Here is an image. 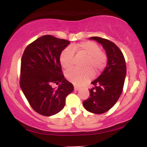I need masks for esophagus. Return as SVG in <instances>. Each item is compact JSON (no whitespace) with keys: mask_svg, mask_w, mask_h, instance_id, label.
Masks as SVG:
<instances>
[{"mask_svg":"<svg viewBox=\"0 0 147 147\" xmlns=\"http://www.w3.org/2000/svg\"><path fill=\"white\" fill-rule=\"evenodd\" d=\"M79 89H80V88L78 87V86H74V90H75V91L79 90Z\"/></svg>","mask_w":147,"mask_h":147,"instance_id":"esophagus-1","label":"esophagus"}]
</instances>
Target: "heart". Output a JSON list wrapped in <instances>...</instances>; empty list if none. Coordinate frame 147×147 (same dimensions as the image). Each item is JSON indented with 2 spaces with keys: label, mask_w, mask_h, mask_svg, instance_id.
Wrapping results in <instances>:
<instances>
[{
  "label": "heart",
  "mask_w": 147,
  "mask_h": 147,
  "mask_svg": "<svg viewBox=\"0 0 147 147\" xmlns=\"http://www.w3.org/2000/svg\"><path fill=\"white\" fill-rule=\"evenodd\" d=\"M74 52L86 57L83 64L85 69H72L65 73V77L69 82L77 86L83 85L92 79L93 72L99 73L106 63V57L100 47L92 41H86L76 44L72 47L65 48L60 55L59 61L63 68H70L73 65Z\"/></svg>",
  "instance_id": "1"
}]
</instances>
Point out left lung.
Masks as SVG:
<instances>
[{"instance_id": "obj_1", "label": "left lung", "mask_w": 147, "mask_h": 147, "mask_svg": "<svg viewBox=\"0 0 147 147\" xmlns=\"http://www.w3.org/2000/svg\"><path fill=\"white\" fill-rule=\"evenodd\" d=\"M89 39L102 45L108 61L102 73L91 83L95 87L89 90L90 97L83 102V105L89 112L102 114L110 110L122 94L126 75V61L122 51L112 41L97 36Z\"/></svg>"}]
</instances>
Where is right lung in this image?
I'll return each instance as SVG.
<instances>
[{
  "label": "right lung",
  "instance_id": "add662e5",
  "mask_svg": "<svg viewBox=\"0 0 147 147\" xmlns=\"http://www.w3.org/2000/svg\"><path fill=\"white\" fill-rule=\"evenodd\" d=\"M70 41L44 35L25 48L21 59L20 86L31 107L44 116L60 112L74 90L64 78L59 57ZM52 83L59 84L57 89Z\"/></svg>",
  "mask_w": 147,
  "mask_h": 147
}]
</instances>
